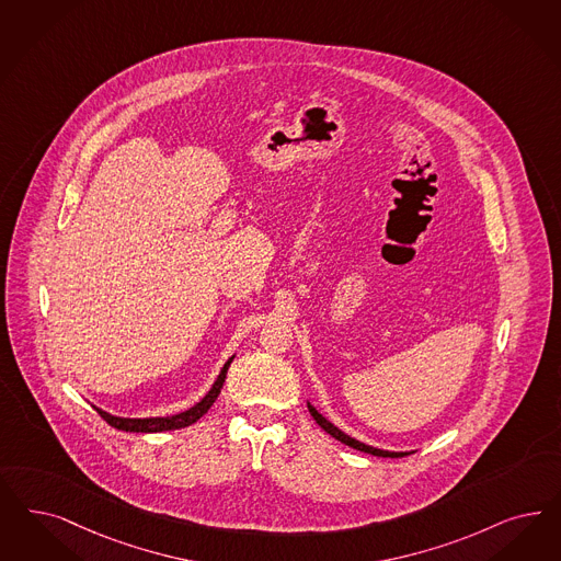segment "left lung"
<instances>
[{"label":"left lung","instance_id":"1","mask_svg":"<svg viewBox=\"0 0 561 561\" xmlns=\"http://www.w3.org/2000/svg\"><path fill=\"white\" fill-rule=\"evenodd\" d=\"M309 412L312 414V419L317 421V425L321 426L325 433H329L331 437H335L337 442H342V444H346L350 445V447H354V449H358V451L373 454V456H381V458H404V456L410 454V451H387V449H379V447L363 444V442H358V439H354V437L346 435L342 428H337L333 423H329L328 419H325L323 414H319V412H317V408L310 407V404Z\"/></svg>","mask_w":561,"mask_h":561}]
</instances>
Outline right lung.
<instances>
[{"label":"right lung","mask_w":561,"mask_h":561,"mask_svg":"<svg viewBox=\"0 0 561 561\" xmlns=\"http://www.w3.org/2000/svg\"><path fill=\"white\" fill-rule=\"evenodd\" d=\"M232 360L233 356L224 365L211 389L207 391V396H205L201 402H196L193 408H188V410H184V412H180V414H172V416H151V419H124V416H114V414H110V412H105V410H101V408H95V410H98L99 414H101V419H103L105 423L116 426L119 431H128V433H161V431L184 428V426L196 423V421L213 407V402L217 400V396H219V391H221V387H224L226 373H228V368L232 365Z\"/></svg>","instance_id":"right-lung-1"}]
</instances>
